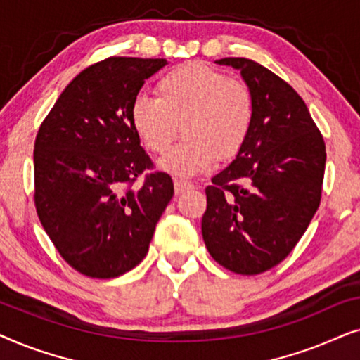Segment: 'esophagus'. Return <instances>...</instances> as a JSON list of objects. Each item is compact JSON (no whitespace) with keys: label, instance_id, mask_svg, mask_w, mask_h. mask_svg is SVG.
<instances>
[{"label":"esophagus","instance_id":"obj_1","mask_svg":"<svg viewBox=\"0 0 360 360\" xmlns=\"http://www.w3.org/2000/svg\"><path fill=\"white\" fill-rule=\"evenodd\" d=\"M174 188H175V193L180 195V193H184V191H186V190L193 188V184H190V181H185V180H175Z\"/></svg>","mask_w":360,"mask_h":360}]
</instances>
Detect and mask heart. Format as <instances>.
Segmentation results:
<instances>
[{"label": "heart", "mask_w": 360, "mask_h": 360, "mask_svg": "<svg viewBox=\"0 0 360 360\" xmlns=\"http://www.w3.org/2000/svg\"><path fill=\"white\" fill-rule=\"evenodd\" d=\"M132 126L155 154L169 149L184 131V141L159 160L160 170L179 176L206 172L216 159H231L248 139L254 100L244 83L205 63L190 62L165 73L157 98L139 95L131 105Z\"/></svg>", "instance_id": "obj_1"}]
</instances>
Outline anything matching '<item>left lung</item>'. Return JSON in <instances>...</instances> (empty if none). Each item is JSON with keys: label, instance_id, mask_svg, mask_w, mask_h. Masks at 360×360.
I'll return each instance as SVG.
<instances>
[{"label": "left lung", "instance_id": "obj_1", "mask_svg": "<svg viewBox=\"0 0 360 360\" xmlns=\"http://www.w3.org/2000/svg\"><path fill=\"white\" fill-rule=\"evenodd\" d=\"M240 72L254 121L231 164L206 186L201 234L216 262L257 275L292 252L321 200L326 147L297 91L243 57L216 60Z\"/></svg>", "mask_w": 360, "mask_h": 360}]
</instances>
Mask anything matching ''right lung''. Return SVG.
<instances>
[{
  "mask_svg": "<svg viewBox=\"0 0 360 360\" xmlns=\"http://www.w3.org/2000/svg\"><path fill=\"white\" fill-rule=\"evenodd\" d=\"M165 58L110 57L68 83L34 144L36 210L58 254L91 278H115L146 257L174 196L152 169L131 121V105Z\"/></svg>",
  "mask_w": 360,
  "mask_h": 360,
  "instance_id": "obj_1",
  "label": "right lung"
}]
</instances>
